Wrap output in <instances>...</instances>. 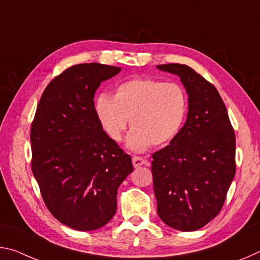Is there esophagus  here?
Returning a JSON list of instances; mask_svg holds the SVG:
<instances>
[{
  "mask_svg": "<svg viewBox=\"0 0 260 260\" xmlns=\"http://www.w3.org/2000/svg\"><path fill=\"white\" fill-rule=\"evenodd\" d=\"M132 162H133L134 167H140V166H142L144 162H146V159H143L142 157L134 156L133 158H132Z\"/></svg>",
  "mask_w": 260,
  "mask_h": 260,
  "instance_id": "1",
  "label": "esophagus"
}]
</instances>
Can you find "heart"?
Segmentation results:
<instances>
[{
  "mask_svg": "<svg viewBox=\"0 0 260 260\" xmlns=\"http://www.w3.org/2000/svg\"><path fill=\"white\" fill-rule=\"evenodd\" d=\"M95 112L105 133L120 141L129 124L127 147L135 152L173 140L187 113V96L181 86L155 79L135 78L119 83L113 98L100 94Z\"/></svg>",
  "mask_w": 260,
  "mask_h": 260,
  "instance_id": "1",
  "label": "heart"
}]
</instances>
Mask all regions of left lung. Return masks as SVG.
<instances>
[{
    "instance_id": "left-lung-1",
    "label": "left lung",
    "mask_w": 260,
    "mask_h": 260,
    "mask_svg": "<svg viewBox=\"0 0 260 260\" xmlns=\"http://www.w3.org/2000/svg\"><path fill=\"white\" fill-rule=\"evenodd\" d=\"M177 74L188 94L187 120L152 155L157 213L167 226L197 231L217 217L235 175V133L212 83L183 64L157 65Z\"/></svg>"
}]
</instances>
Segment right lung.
<instances>
[{
	"label": "right lung",
	"mask_w": 260,
	"mask_h": 260,
	"mask_svg": "<svg viewBox=\"0 0 260 260\" xmlns=\"http://www.w3.org/2000/svg\"><path fill=\"white\" fill-rule=\"evenodd\" d=\"M121 71L78 64L49 82L30 126L32 172L43 202L64 225L95 231L112 219L120 183L133 172L129 155L103 131L94 95Z\"/></svg>",
	"instance_id": "add662e5"
}]
</instances>
